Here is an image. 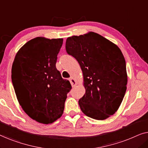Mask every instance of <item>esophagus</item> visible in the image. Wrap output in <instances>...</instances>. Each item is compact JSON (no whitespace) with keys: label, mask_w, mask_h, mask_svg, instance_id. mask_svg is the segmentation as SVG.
I'll return each mask as SVG.
<instances>
[{"label":"esophagus","mask_w":148,"mask_h":148,"mask_svg":"<svg viewBox=\"0 0 148 148\" xmlns=\"http://www.w3.org/2000/svg\"><path fill=\"white\" fill-rule=\"evenodd\" d=\"M69 81H70V83H71V84L72 87L75 86L77 84V80L74 77H71L69 79Z\"/></svg>","instance_id":"esophagus-1"}]
</instances>
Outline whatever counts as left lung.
Returning a JSON list of instances; mask_svg holds the SVG:
<instances>
[{"label": "left lung", "mask_w": 148, "mask_h": 148, "mask_svg": "<svg viewBox=\"0 0 148 148\" xmlns=\"http://www.w3.org/2000/svg\"><path fill=\"white\" fill-rule=\"evenodd\" d=\"M65 47L83 73L86 94L79 100L81 110L96 120L108 119L118 110L127 90L126 62L121 49L93 32L69 37Z\"/></svg>", "instance_id": "8db88e82"}]
</instances>
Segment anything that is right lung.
I'll return each mask as SVG.
<instances>
[{"mask_svg": "<svg viewBox=\"0 0 148 148\" xmlns=\"http://www.w3.org/2000/svg\"><path fill=\"white\" fill-rule=\"evenodd\" d=\"M62 38H34L16 54L11 70L14 90L20 106L30 118L50 124L62 116L69 81L56 69Z\"/></svg>", "mask_w": 148, "mask_h": 148, "instance_id": "obj_1", "label": "right lung"}]
</instances>
